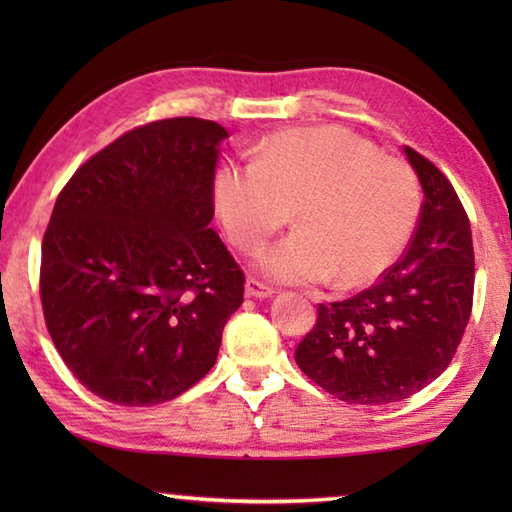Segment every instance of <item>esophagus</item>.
<instances>
[{"instance_id":"obj_1","label":"esophagus","mask_w":512,"mask_h":512,"mask_svg":"<svg viewBox=\"0 0 512 512\" xmlns=\"http://www.w3.org/2000/svg\"><path fill=\"white\" fill-rule=\"evenodd\" d=\"M246 296L248 298L264 300V298H271L273 296V289L268 287V284L255 280V277H248V280H246Z\"/></svg>"}]
</instances>
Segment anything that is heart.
<instances>
[{"label": "heart", "mask_w": 512, "mask_h": 512, "mask_svg": "<svg viewBox=\"0 0 512 512\" xmlns=\"http://www.w3.org/2000/svg\"><path fill=\"white\" fill-rule=\"evenodd\" d=\"M214 203L232 244L257 250L287 225L300 228L259 257L268 280L339 287L375 282L413 237L422 194L411 164L381 155L341 126L291 128L259 146L255 162L216 171Z\"/></svg>", "instance_id": "obj_1"}]
</instances>
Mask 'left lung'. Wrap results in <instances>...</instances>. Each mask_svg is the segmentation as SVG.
Returning <instances> with one entry per match:
<instances>
[{
    "instance_id": "obj_1",
    "label": "left lung",
    "mask_w": 512,
    "mask_h": 512,
    "mask_svg": "<svg viewBox=\"0 0 512 512\" xmlns=\"http://www.w3.org/2000/svg\"><path fill=\"white\" fill-rule=\"evenodd\" d=\"M424 203L400 262L375 287L318 305L296 363L348 404H393L422 391L452 363L474 298L472 230L461 198L436 164L411 146Z\"/></svg>"
}]
</instances>
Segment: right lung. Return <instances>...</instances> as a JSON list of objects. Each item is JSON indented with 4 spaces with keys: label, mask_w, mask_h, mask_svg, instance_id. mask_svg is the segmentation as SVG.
<instances>
[{
    "label": "right lung",
    "mask_w": 512,
    "mask_h": 512,
    "mask_svg": "<svg viewBox=\"0 0 512 512\" xmlns=\"http://www.w3.org/2000/svg\"><path fill=\"white\" fill-rule=\"evenodd\" d=\"M225 137L198 117L151 121L60 189L42 237V311L65 366L101 400L169 402L214 366L246 284L210 228Z\"/></svg>",
    "instance_id": "right-lung-1"
}]
</instances>
